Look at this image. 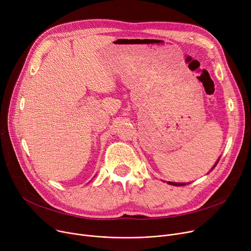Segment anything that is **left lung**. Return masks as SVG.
Listing matches in <instances>:
<instances>
[{
    "label": "left lung",
    "mask_w": 251,
    "mask_h": 251,
    "mask_svg": "<svg viewBox=\"0 0 251 251\" xmlns=\"http://www.w3.org/2000/svg\"><path fill=\"white\" fill-rule=\"evenodd\" d=\"M220 160V159H219ZM219 160L216 162V164H215V166L212 168V170H210V171H213L214 169H215V167L217 166V164L219 163ZM168 184H169V185H173V186H184V185H186V183H176V182H167ZM189 184V183H188Z\"/></svg>",
    "instance_id": "left-lung-1"
}]
</instances>
